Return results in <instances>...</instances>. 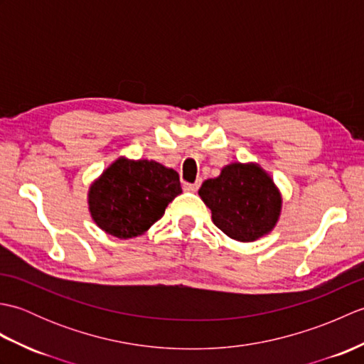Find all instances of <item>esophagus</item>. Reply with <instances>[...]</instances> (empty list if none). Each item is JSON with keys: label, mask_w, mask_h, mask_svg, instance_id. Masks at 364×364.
Masks as SVG:
<instances>
[{"label": "esophagus", "mask_w": 364, "mask_h": 364, "mask_svg": "<svg viewBox=\"0 0 364 364\" xmlns=\"http://www.w3.org/2000/svg\"><path fill=\"white\" fill-rule=\"evenodd\" d=\"M183 188H184V191H188V192H196V191L200 188V181H197V183H194V184L184 183Z\"/></svg>", "instance_id": "34e87169"}]
</instances>
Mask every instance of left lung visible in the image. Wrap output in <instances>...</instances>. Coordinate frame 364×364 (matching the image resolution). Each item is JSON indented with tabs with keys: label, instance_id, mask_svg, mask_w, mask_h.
Masks as SVG:
<instances>
[{
	"label": "left lung",
	"instance_id": "1",
	"mask_svg": "<svg viewBox=\"0 0 364 364\" xmlns=\"http://www.w3.org/2000/svg\"><path fill=\"white\" fill-rule=\"evenodd\" d=\"M200 198L211 210L214 225L239 242L269 235L282 214V192L257 162H231L220 175L203 181Z\"/></svg>",
	"mask_w": 364,
	"mask_h": 364
}]
</instances>
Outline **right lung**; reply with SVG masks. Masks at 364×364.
<instances>
[{"label":"right lung","instance_id":"right-lung-1","mask_svg":"<svg viewBox=\"0 0 364 364\" xmlns=\"http://www.w3.org/2000/svg\"><path fill=\"white\" fill-rule=\"evenodd\" d=\"M181 192L173 168L156 161L120 156L90 184L89 213L106 235L137 237L162 218L167 205Z\"/></svg>","mask_w":364,"mask_h":364}]
</instances>
